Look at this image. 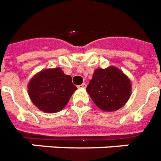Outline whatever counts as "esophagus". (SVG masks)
Here are the masks:
<instances>
[{"label": "esophagus", "instance_id": "1", "mask_svg": "<svg viewBox=\"0 0 161 161\" xmlns=\"http://www.w3.org/2000/svg\"><path fill=\"white\" fill-rule=\"evenodd\" d=\"M86 87V83H82L81 85H80V86H78V88H82V89H85Z\"/></svg>", "mask_w": 161, "mask_h": 161}]
</instances>
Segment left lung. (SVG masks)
I'll return each mask as SVG.
<instances>
[{
    "label": "left lung",
    "instance_id": "obj_1",
    "mask_svg": "<svg viewBox=\"0 0 161 161\" xmlns=\"http://www.w3.org/2000/svg\"><path fill=\"white\" fill-rule=\"evenodd\" d=\"M86 91L101 110L110 112L125 105L131 94V84L118 68H98L94 71Z\"/></svg>",
    "mask_w": 161,
    "mask_h": 161
}]
</instances>
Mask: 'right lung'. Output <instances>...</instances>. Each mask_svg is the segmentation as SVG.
I'll list each match as a JSON object with an SVG mask.
<instances>
[{
  "label": "right lung",
  "instance_id": "1",
  "mask_svg": "<svg viewBox=\"0 0 161 161\" xmlns=\"http://www.w3.org/2000/svg\"><path fill=\"white\" fill-rule=\"evenodd\" d=\"M75 90L71 76L60 68L42 70L28 84V94L33 104L46 113L62 110Z\"/></svg>",
  "mask_w": 161,
  "mask_h": 161
}]
</instances>
